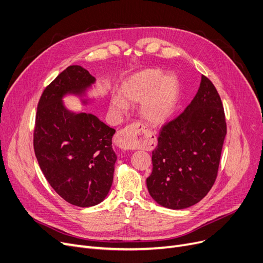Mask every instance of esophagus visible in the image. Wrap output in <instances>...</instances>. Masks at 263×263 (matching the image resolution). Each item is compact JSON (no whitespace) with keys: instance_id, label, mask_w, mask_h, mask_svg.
Masks as SVG:
<instances>
[{"instance_id":"esophagus-1","label":"esophagus","mask_w":263,"mask_h":263,"mask_svg":"<svg viewBox=\"0 0 263 263\" xmlns=\"http://www.w3.org/2000/svg\"><path fill=\"white\" fill-rule=\"evenodd\" d=\"M146 132H148V129H145L141 123H133L117 134L114 143L121 150H129L141 139L143 134Z\"/></svg>"}]
</instances>
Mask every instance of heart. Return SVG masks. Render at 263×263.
I'll return each mask as SVG.
<instances>
[{
  "label": "heart",
  "instance_id": "heart-1",
  "mask_svg": "<svg viewBox=\"0 0 263 263\" xmlns=\"http://www.w3.org/2000/svg\"><path fill=\"white\" fill-rule=\"evenodd\" d=\"M179 95L178 81L173 76H164L159 69H145L126 80L121 86L120 96L111 101V110L122 115L127 110V102L141 103L142 117L153 125L165 123L176 108Z\"/></svg>",
  "mask_w": 263,
  "mask_h": 263
}]
</instances>
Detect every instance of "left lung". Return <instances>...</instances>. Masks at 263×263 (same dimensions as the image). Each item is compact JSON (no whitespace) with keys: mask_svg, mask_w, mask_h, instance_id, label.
Masks as SVG:
<instances>
[{"mask_svg":"<svg viewBox=\"0 0 263 263\" xmlns=\"http://www.w3.org/2000/svg\"><path fill=\"white\" fill-rule=\"evenodd\" d=\"M227 135L221 98L212 81L201 85L185 110L160 130L146 186L154 201L183 209L207 195L218 175Z\"/></svg>","mask_w":263,"mask_h":263,"instance_id":"left-lung-1","label":"left lung"}]
</instances>
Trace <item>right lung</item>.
<instances>
[{"instance_id":"add662e5","label":"right lung","mask_w":263,"mask_h":263,"mask_svg":"<svg viewBox=\"0 0 263 263\" xmlns=\"http://www.w3.org/2000/svg\"><path fill=\"white\" fill-rule=\"evenodd\" d=\"M93 83L95 78L81 66L62 71L42 93L33 133L35 156L46 180L65 201L79 207L106 198L117 162L115 129L95 115L67 110L62 102L68 93H85Z\"/></svg>"}]
</instances>
